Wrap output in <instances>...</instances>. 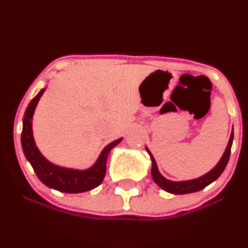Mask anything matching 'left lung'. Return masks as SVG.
I'll return each instance as SVG.
<instances>
[{
  "label": "left lung",
  "instance_id": "left-lung-1",
  "mask_svg": "<svg viewBox=\"0 0 248 248\" xmlns=\"http://www.w3.org/2000/svg\"><path fill=\"white\" fill-rule=\"evenodd\" d=\"M233 142V133L231 134V138H230L229 144H227L226 150H225L223 157L220 158V161L218 162V164L210 172H207L206 175L202 176V177L191 179V181H184V182H172L169 179L164 178L161 175L160 171L157 169V164H156L155 158L152 155V153L149 152V149L147 148V152L150 155L152 158L153 167H152V177L156 184L158 186H161L162 189L166 190V191L170 193H175V195H184V193H191L196 191H201L204 187L211 184L213 181H216L219 176L221 175V172L224 171L225 167H226L227 162H229L230 155H231V147Z\"/></svg>",
  "mask_w": 248,
  "mask_h": 248
}]
</instances>
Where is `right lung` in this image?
<instances>
[{"label": "right lung", "mask_w": 248, "mask_h": 248, "mask_svg": "<svg viewBox=\"0 0 248 248\" xmlns=\"http://www.w3.org/2000/svg\"><path fill=\"white\" fill-rule=\"evenodd\" d=\"M44 91L45 90H41V92L31 100L24 113L21 141L25 157L32 166L37 177L41 179V182H43L46 186L66 193H79L94 189V187L100 186L101 182L104 181L105 175H106L108 154L122 139H119V140L105 147L96 163L87 170L79 171V170L57 167L55 164L50 163L49 161L43 157L42 154L37 149L32 136V127H31L33 112H35V108Z\"/></svg>", "instance_id": "right-lung-1"}]
</instances>
